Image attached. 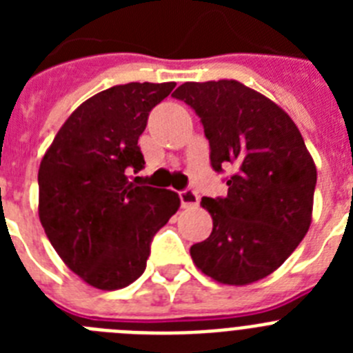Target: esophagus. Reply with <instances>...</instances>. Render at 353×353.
<instances>
[{"mask_svg": "<svg viewBox=\"0 0 353 353\" xmlns=\"http://www.w3.org/2000/svg\"><path fill=\"white\" fill-rule=\"evenodd\" d=\"M180 201H182L183 208H196L199 205V196L192 189H185L180 192Z\"/></svg>", "mask_w": 353, "mask_h": 353, "instance_id": "esophagus-1", "label": "esophagus"}]
</instances>
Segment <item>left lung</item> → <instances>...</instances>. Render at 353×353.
I'll return each instance as SVG.
<instances>
[{"label":"left lung","instance_id":"8db88e82","mask_svg":"<svg viewBox=\"0 0 353 353\" xmlns=\"http://www.w3.org/2000/svg\"><path fill=\"white\" fill-rule=\"evenodd\" d=\"M174 99L196 111L215 171L233 166L226 198H203L212 233L192 261L223 285L244 286L279 269L310 230L316 166L301 130L276 102L235 79L183 83Z\"/></svg>","mask_w":353,"mask_h":353}]
</instances>
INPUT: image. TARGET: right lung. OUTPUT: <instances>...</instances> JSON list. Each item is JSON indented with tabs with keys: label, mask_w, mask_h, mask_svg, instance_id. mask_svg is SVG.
Listing matches in <instances>:
<instances>
[{
	"label": "right lung",
	"mask_w": 353,
	"mask_h": 353,
	"mask_svg": "<svg viewBox=\"0 0 353 353\" xmlns=\"http://www.w3.org/2000/svg\"><path fill=\"white\" fill-rule=\"evenodd\" d=\"M174 83H129L97 93L67 118L40 162L39 217L63 263L99 290L145 272L155 233L179 210L176 192L134 185L138 139Z\"/></svg>",
	"instance_id": "right-lung-1"
}]
</instances>
